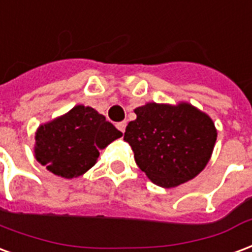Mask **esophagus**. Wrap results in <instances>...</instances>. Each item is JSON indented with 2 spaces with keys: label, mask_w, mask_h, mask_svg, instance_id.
<instances>
[{
  "label": "esophagus",
  "mask_w": 252,
  "mask_h": 252,
  "mask_svg": "<svg viewBox=\"0 0 252 252\" xmlns=\"http://www.w3.org/2000/svg\"><path fill=\"white\" fill-rule=\"evenodd\" d=\"M116 126L119 131L124 133V131H126V121H120V123H117Z\"/></svg>",
  "instance_id": "obj_1"
}]
</instances>
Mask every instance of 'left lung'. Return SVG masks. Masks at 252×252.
<instances>
[{
    "mask_svg": "<svg viewBox=\"0 0 252 252\" xmlns=\"http://www.w3.org/2000/svg\"><path fill=\"white\" fill-rule=\"evenodd\" d=\"M135 113L124 140L155 184L176 187L206 167L216 141L215 126L206 113L186 102L176 107L150 102Z\"/></svg>",
    "mask_w": 252,
    "mask_h": 252,
    "instance_id": "obj_1",
    "label": "left lung"
}]
</instances>
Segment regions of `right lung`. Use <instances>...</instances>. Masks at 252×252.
I'll return each instance as SVG.
<instances>
[{"label": "right lung", "instance_id": "right-lung-1", "mask_svg": "<svg viewBox=\"0 0 252 252\" xmlns=\"http://www.w3.org/2000/svg\"><path fill=\"white\" fill-rule=\"evenodd\" d=\"M121 135L93 108L77 105L37 129L34 154L52 173L65 179L77 178L94 165L98 150Z\"/></svg>", "mask_w": 252, "mask_h": 252}]
</instances>
